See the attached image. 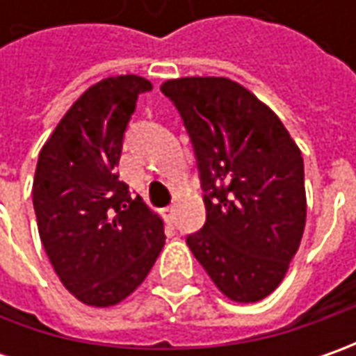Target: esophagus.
Returning a JSON list of instances; mask_svg holds the SVG:
<instances>
[{"mask_svg":"<svg viewBox=\"0 0 356 356\" xmlns=\"http://www.w3.org/2000/svg\"><path fill=\"white\" fill-rule=\"evenodd\" d=\"M162 213H164V218H166V220H174L176 208H174V206H168V208H164V210H162Z\"/></svg>","mask_w":356,"mask_h":356,"instance_id":"esophagus-1","label":"esophagus"}]
</instances>
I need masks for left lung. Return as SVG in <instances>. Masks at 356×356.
Segmentation results:
<instances>
[{
  "instance_id": "1",
  "label": "left lung",
  "mask_w": 356,
  "mask_h": 356,
  "mask_svg": "<svg viewBox=\"0 0 356 356\" xmlns=\"http://www.w3.org/2000/svg\"><path fill=\"white\" fill-rule=\"evenodd\" d=\"M160 90L198 160L206 224L186 238L222 293L255 303L277 289L307 218L303 156L280 117L226 76H182Z\"/></svg>"
}]
</instances>
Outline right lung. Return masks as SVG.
I'll list each match as a JSON object with an SVG mask.
<instances>
[{"label": "right lung", "mask_w": 356, "mask_h": 356, "mask_svg": "<svg viewBox=\"0 0 356 356\" xmlns=\"http://www.w3.org/2000/svg\"><path fill=\"white\" fill-rule=\"evenodd\" d=\"M138 75L85 90L43 144L33 178L41 243L69 293L90 307L127 299L164 248V224L118 180L122 138L140 92Z\"/></svg>", "instance_id": "obj_1"}]
</instances>
